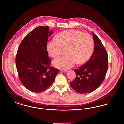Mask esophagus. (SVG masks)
<instances>
[{
  "label": "esophagus",
  "mask_w": 124,
  "mask_h": 124,
  "mask_svg": "<svg viewBox=\"0 0 124 124\" xmlns=\"http://www.w3.org/2000/svg\"><path fill=\"white\" fill-rule=\"evenodd\" d=\"M60 71H67L66 70H64V69H61Z\"/></svg>",
  "instance_id": "34e87169"
}]
</instances>
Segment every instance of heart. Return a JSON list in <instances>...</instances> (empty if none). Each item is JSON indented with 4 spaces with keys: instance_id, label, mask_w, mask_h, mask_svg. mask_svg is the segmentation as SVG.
Instances as JSON below:
<instances>
[{
    "instance_id": "heart-1",
    "label": "heart",
    "mask_w": 124,
    "mask_h": 124,
    "mask_svg": "<svg viewBox=\"0 0 124 124\" xmlns=\"http://www.w3.org/2000/svg\"><path fill=\"white\" fill-rule=\"evenodd\" d=\"M94 41L87 33L77 30H68L59 33L57 38L48 43L47 51L50 56L57 58L62 54V48L67 47V55L53 61L54 65L59 68L67 69L77 62L81 64L87 61L93 51Z\"/></svg>"
}]
</instances>
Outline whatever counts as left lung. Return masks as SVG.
Listing matches in <instances>:
<instances>
[{"instance_id": "8db88e82", "label": "left lung", "mask_w": 124, "mask_h": 124, "mask_svg": "<svg viewBox=\"0 0 124 124\" xmlns=\"http://www.w3.org/2000/svg\"><path fill=\"white\" fill-rule=\"evenodd\" d=\"M94 50L88 61L75 69L76 77L70 83L71 87L79 93H87L96 90L104 80L108 69L106 50L100 39L93 32Z\"/></svg>"}]
</instances>
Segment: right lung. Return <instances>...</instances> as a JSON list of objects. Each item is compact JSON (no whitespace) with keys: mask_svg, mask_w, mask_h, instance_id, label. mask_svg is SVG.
<instances>
[{"mask_svg":"<svg viewBox=\"0 0 124 124\" xmlns=\"http://www.w3.org/2000/svg\"><path fill=\"white\" fill-rule=\"evenodd\" d=\"M53 33L48 26H39L26 36L20 43L16 57L20 81L26 89L41 93L53 83L59 69L51 66L47 44Z\"/></svg>","mask_w":124,"mask_h":124,"instance_id":"obj_1","label":"right lung"}]
</instances>
